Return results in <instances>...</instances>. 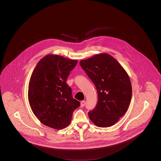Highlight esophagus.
Returning <instances> with one entry per match:
<instances>
[{
    "label": "esophagus",
    "mask_w": 161,
    "mask_h": 161,
    "mask_svg": "<svg viewBox=\"0 0 161 161\" xmlns=\"http://www.w3.org/2000/svg\"><path fill=\"white\" fill-rule=\"evenodd\" d=\"M85 101H82L81 102V104H80V107L83 108V107L85 106Z\"/></svg>",
    "instance_id": "esophagus-1"
}]
</instances>
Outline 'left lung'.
Here are the masks:
<instances>
[{"mask_svg": "<svg viewBox=\"0 0 161 161\" xmlns=\"http://www.w3.org/2000/svg\"><path fill=\"white\" fill-rule=\"evenodd\" d=\"M80 64L97 88V103L88 113L90 119L97 127L115 125L127 111L132 86L128 74L111 55L101 53L80 61Z\"/></svg>", "mask_w": 161, "mask_h": 161, "instance_id": "8db88e82", "label": "left lung"}]
</instances>
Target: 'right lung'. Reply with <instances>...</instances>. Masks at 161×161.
<instances>
[{
	"mask_svg": "<svg viewBox=\"0 0 161 161\" xmlns=\"http://www.w3.org/2000/svg\"><path fill=\"white\" fill-rule=\"evenodd\" d=\"M77 60L49 54L36 65L31 75L28 99L33 114L44 125L55 129L66 128L73 113L80 105L66 81Z\"/></svg>",
	"mask_w": 161,
	"mask_h": 161,
	"instance_id": "add662e5",
	"label": "right lung"
}]
</instances>
